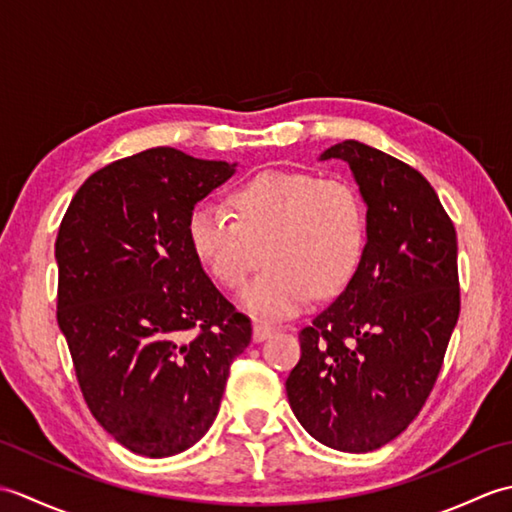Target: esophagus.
Masks as SVG:
<instances>
[{
	"mask_svg": "<svg viewBox=\"0 0 512 512\" xmlns=\"http://www.w3.org/2000/svg\"><path fill=\"white\" fill-rule=\"evenodd\" d=\"M275 332V325H270V323H264V321H255V325H253V341L255 343H262V341H266L270 334Z\"/></svg>",
	"mask_w": 512,
	"mask_h": 512,
	"instance_id": "1",
	"label": "esophagus"
}]
</instances>
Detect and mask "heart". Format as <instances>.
<instances>
[{
  "instance_id": "heart-1",
  "label": "heart",
  "mask_w": 512,
  "mask_h": 512,
  "mask_svg": "<svg viewBox=\"0 0 512 512\" xmlns=\"http://www.w3.org/2000/svg\"><path fill=\"white\" fill-rule=\"evenodd\" d=\"M235 217L217 204L191 213L189 242L209 273L244 288L242 303L266 317H288L317 297H334L350 284L363 259L367 220L361 195L347 180L308 171L268 169L233 191Z\"/></svg>"
}]
</instances>
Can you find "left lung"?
Masks as SVG:
<instances>
[{"label": "left lung", "mask_w": 512, "mask_h": 512, "mask_svg": "<svg viewBox=\"0 0 512 512\" xmlns=\"http://www.w3.org/2000/svg\"><path fill=\"white\" fill-rule=\"evenodd\" d=\"M350 165L367 204V244L350 284L299 332L286 380L301 427L325 447L380 449L427 402L460 317L458 237L427 178L358 140L321 160Z\"/></svg>", "instance_id": "1"}]
</instances>
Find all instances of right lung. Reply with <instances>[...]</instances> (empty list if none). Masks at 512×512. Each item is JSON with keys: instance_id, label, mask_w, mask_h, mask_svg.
Wrapping results in <instances>:
<instances>
[{"instance_id": "obj_1", "label": "right lung", "mask_w": 512, "mask_h": 512, "mask_svg": "<svg viewBox=\"0 0 512 512\" xmlns=\"http://www.w3.org/2000/svg\"><path fill=\"white\" fill-rule=\"evenodd\" d=\"M233 173L173 147L140 151L92 173L59 226L57 321L81 394L145 458L187 451L209 431L253 334L189 242L193 206Z\"/></svg>"}]
</instances>
